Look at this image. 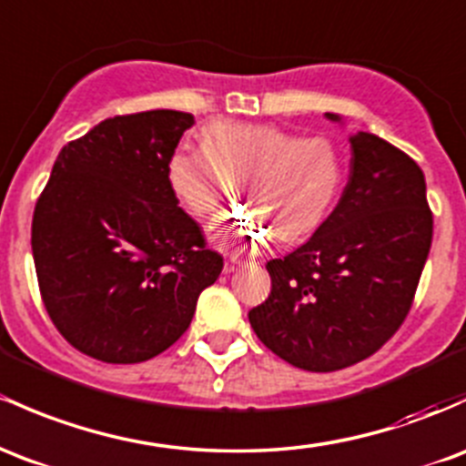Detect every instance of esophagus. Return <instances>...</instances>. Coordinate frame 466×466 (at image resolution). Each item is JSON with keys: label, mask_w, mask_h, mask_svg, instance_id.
<instances>
[{"label": "esophagus", "mask_w": 466, "mask_h": 466, "mask_svg": "<svg viewBox=\"0 0 466 466\" xmlns=\"http://www.w3.org/2000/svg\"><path fill=\"white\" fill-rule=\"evenodd\" d=\"M243 268V260L241 258H237V257H229L228 260H225V265H223V272L225 274H232V272H237V269H241Z\"/></svg>", "instance_id": "1"}]
</instances>
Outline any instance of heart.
Returning a JSON list of instances; mask_svg holds the SVG:
<instances>
[{
  "label": "heart",
  "mask_w": 466,
  "mask_h": 466,
  "mask_svg": "<svg viewBox=\"0 0 466 466\" xmlns=\"http://www.w3.org/2000/svg\"><path fill=\"white\" fill-rule=\"evenodd\" d=\"M201 147H178L167 158V187L194 218H206L237 187L248 206L212 228L217 245L254 252L272 229L296 241L316 229L339 194L342 158L331 141L300 139L269 124L218 121L201 135Z\"/></svg>",
  "instance_id": "obj_1"
}]
</instances>
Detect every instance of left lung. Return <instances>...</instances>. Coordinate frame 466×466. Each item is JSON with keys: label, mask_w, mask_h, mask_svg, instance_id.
I'll return each mask as SVG.
<instances>
[{"label": "left lung", "mask_w": 466, "mask_h": 466, "mask_svg": "<svg viewBox=\"0 0 466 466\" xmlns=\"http://www.w3.org/2000/svg\"><path fill=\"white\" fill-rule=\"evenodd\" d=\"M350 146L339 206L308 243L265 265L272 291L248 314L268 350L308 371L342 370L380 350L409 314L431 248L418 163L370 132L350 135Z\"/></svg>", "instance_id": "obj_1"}]
</instances>
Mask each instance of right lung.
<instances>
[{"label":"right lung","mask_w":466,"mask_h":466,"mask_svg":"<svg viewBox=\"0 0 466 466\" xmlns=\"http://www.w3.org/2000/svg\"><path fill=\"white\" fill-rule=\"evenodd\" d=\"M190 112L101 121L61 147L33 214V258L50 320L81 354L155 358L192 323L221 254L167 187Z\"/></svg>","instance_id":"add662e5"}]
</instances>
